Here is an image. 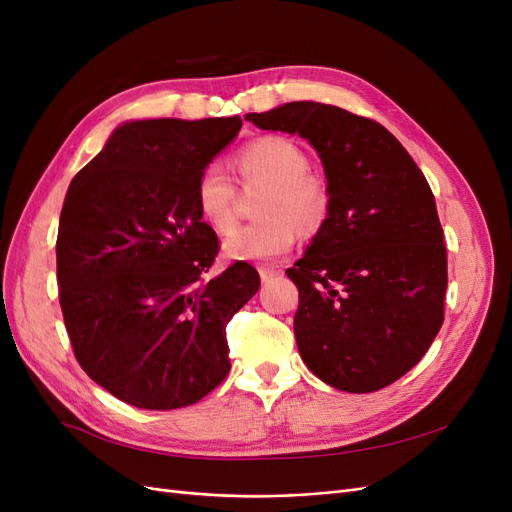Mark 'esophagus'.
Segmentation results:
<instances>
[{
  "mask_svg": "<svg viewBox=\"0 0 512 512\" xmlns=\"http://www.w3.org/2000/svg\"><path fill=\"white\" fill-rule=\"evenodd\" d=\"M258 273H260V280H262V282H271L273 277L280 275V269H273V267H260V269H258Z\"/></svg>",
  "mask_w": 512,
  "mask_h": 512,
  "instance_id": "34e87169",
  "label": "esophagus"
}]
</instances>
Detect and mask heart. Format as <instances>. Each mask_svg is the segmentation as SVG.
<instances>
[{
  "label": "heart",
  "instance_id": "b5f03b06",
  "mask_svg": "<svg viewBox=\"0 0 512 512\" xmlns=\"http://www.w3.org/2000/svg\"><path fill=\"white\" fill-rule=\"evenodd\" d=\"M243 183L265 181L269 190L260 200L262 220L237 228L226 239L230 258L271 262L292 250L301 232H314L327 218V190L309 175V158L301 145L286 136H262L235 153ZM194 200L200 218L215 232H228L237 220V183L220 162H209L196 177Z\"/></svg>",
  "mask_w": 512,
  "mask_h": 512
}]
</instances>
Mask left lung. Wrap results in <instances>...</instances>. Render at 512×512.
I'll use <instances>...</instances> for the list:
<instances>
[{
    "label": "left lung",
    "mask_w": 512,
    "mask_h": 512,
    "mask_svg": "<svg viewBox=\"0 0 512 512\" xmlns=\"http://www.w3.org/2000/svg\"><path fill=\"white\" fill-rule=\"evenodd\" d=\"M245 119L307 138L329 181L327 220L286 271L303 363L339 391L384 389L444 322L446 245L425 175L378 121L339 106L290 102Z\"/></svg>",
    "instance_id": "1"
}]
</instances>
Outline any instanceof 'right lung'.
<instances>
[{"label": "right lung", "mask_w": 512, "mask_h": 512, "mask_svg": "<svg viewBox=\"0 0 512 512\" xmlns=\"http://www.w3.org/2000/svg\"><path fill=\"white\" fill-rule=\"evenodd\" d=\"M239 130L241 117L130 121L68 188L61 314L85 374L130 406H192L230 371L226 324L260 275L237 260L207 280L220 239L200 218L194 183Z\"/></svg>", "instance_id": "obj_1"}]
</instances>
